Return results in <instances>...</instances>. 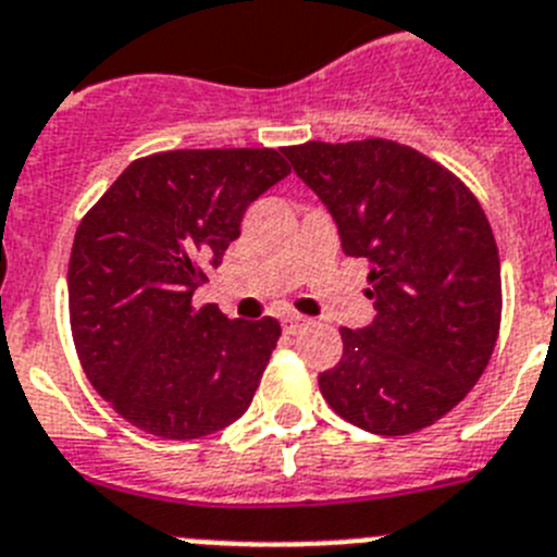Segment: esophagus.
<instances>
[{"instance_id":"1","label":"esophagus","mask_w":557,"mask_h":557,"mask_svg":"<svg viewBox=\"0 0 557 557\" xmlns=\"http://www.w3.org/2000/svg\"><path fill=\"white\" fill-rule=\"evenodd\" d=\"M308 322H311V319H308V317H299V313H285V317H283V327H285V331H288V333L302 331V327H306Z\"/></svg>"}]
</instances>
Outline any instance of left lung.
Wrapping results in <instances>:
<instances>
[{
    "mask_svg": "<svg viewBox=\"0 0 557 557\" xmlns=\"http://www.w3.org/2000/svg\"><path fill=\"white\" fill-rule=\"evenodd\" d=\"M283 153L333 215L342 251L370 263L379 311L342 327L345 352L319 389L364 432H420L471 393L499 336L502 265L485 212L454 173L393 139Z\"/></svg>",
    "mask_w": 557,
    "mask_h": 557,
    "instance_id": "obj_1",
    "label": "left lung"
}]
</instances>
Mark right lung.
I'll use <instances>...</instances> for the list:
<instances>
[{
    "label": "right lung",
    "instance_id": "obj_1",
    "mask_svg": "<svg viewBox=\"0 0 557 557\" xmlns=\"http://www.w3.org/2000/svg\"><path fill=\"white\" fill-rule=\"evenodd\" d=\"M288 173L274 148L153 153L77 226L66 277L77 359L143 432L196 440L249 409L280 322L226 319L193 294L240 238L251 201Z\"/></svg>",
    "mask_w": 557,
    "mask_h": 557
}]
</instances>
